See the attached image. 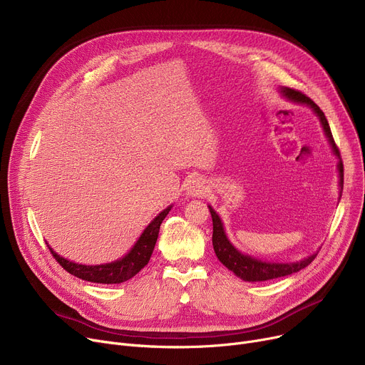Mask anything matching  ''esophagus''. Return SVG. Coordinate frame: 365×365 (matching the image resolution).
Returning <instances> with one entry per match:
<instances>
[{
	"label": "esophagus",
	"instance_id": "obj_1",
	"mask_svg": "<svg viewBox=\"0 0 365 365\" xmlns=\"http://www.w3.org/2000/svg\"><path fill=\"white\" fill-rule=\"evenodd\" d=\"M205 192L207 187L201 179H192L186 187V193L189 197H202Z\"/></svg>",
	"mask_w": 365,
	"mask_h": 365
}]
</instances>
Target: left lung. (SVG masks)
<instances>
[{
	"instance_id": "left-lung-1",
	"label": "left lung",
	"mask_w": 365,
	"mask_h": 365,
	"mask_svg": "<svg viewBox=\"0 0 365 365\" xmlns=\"http://www.w3.org/2000/svg\"><path fill=\"white\" fill-rule=\"evenodd\" d=\"M280 92L283 93V96H286L287 100L295 101L299 104H305L308 107H311L314 110V113L317 114V117L322 121L323 130L329 139L330 147L334 153V155L339 158L337 163V168H339V186H341V192L344 189V163L341 158V153H339V148L336 147L329 121L324 115V113L320 110V107L315 104L311 98L297 89L292 88H280ZM210 212H211V218H212V247H214V252L217 255V258L222 261L223 265H226L230 272H233L237 277H240L242 280L245 282H264V280H272V279H277V277H283V276H289L298 273L299 270L305 269L308 264L312 262V259L317 257V254H312L298 262H286V264H280V262H265L257 258H252L250 255L240 254L232 244L230 240L227 239L225 229H223V223L220 220V217L217 215V212L212 210V207H210Z\"/></svg>"
}]
</instances>
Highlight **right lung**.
<instances>
[{"mask_svg": "<svg viewBox=\"0 0 365 365\" xmlns=\"http://www.w3.org/2000/svg\"><path fill=\"white\" fill-rule=\"evenodd\" d=\"M170 210H172V207H167L164 211H161L148 225V227L143 230V233L136 240L135 247L129 251V254H126L123 258H120L114 262L100 264V265L76 264L60 257L57 252L53 251L51 247L48 248H50L53 257L57 259V262L63 267V269L73 276H76L86 282H92V283H106V284L123 283L132 279L135 274H138L143 267L148 264L158 237L160 226Z\"/></svg>", "mask_w": 365, "mask_h": 365, "instance_id": "add662e5", "label": "right lung"}]
</instances>
